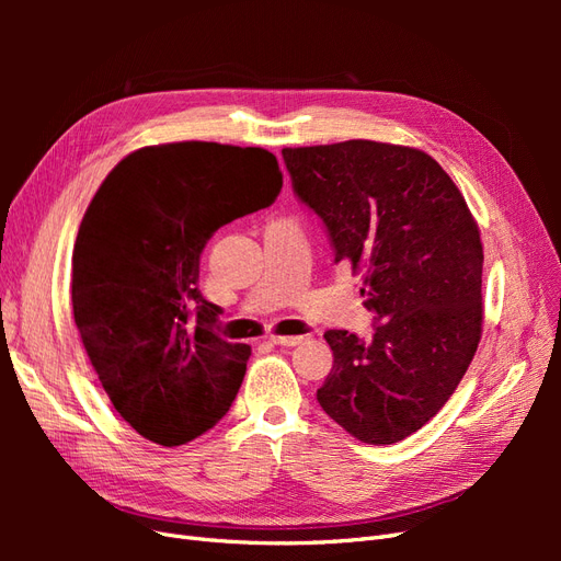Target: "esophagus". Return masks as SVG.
<instances>
[{
  "label": "esophagus",
  "instance_id": "esophagus-1",
  "mask_svg": "<svg viewBox=\"0 0 561 561\" xmlns=\"http://www.w3.org/2000/svg\"><path fill=\"white\" fill-rule=\"evenodd\" d=\"M304 342V336H271V344L276 346H297Z\"/></svg>",
  "mask_w": 561,
  "mask_h": 561
}]
</instances>
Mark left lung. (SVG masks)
Wrapping results in <instances>:
<instances>
[{
  "label": "left lung",
  "instance_id": "obj_1",
  "mask_svg": "<svg viewBox=\"0 0 561 561\" xmlns=\"http://www.w3.org/2000/svg\"><path fill=\"white\" fill-rule=\"evenodd\" d=\"M295 194L322 219L334 262L363 274L371 342L328 330L330 419L367 445L428 423L461 383L482 336L478 222L426 151L375 140L285 147Z\"/></svg>",
  "mask_w": 561,
  "mask_h": 561
}]
</instances>
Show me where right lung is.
I'll list each match as a JSON object with an SVG mask.
<instances>
[{"instance_id": "right-lung-1", "label": "right lung", "mask_w": 561, "mask_h": 561, "mask_svg": "<svg viewBox=\"0 0 561 561\" xmlns=\"http://www.w3.org/2000/svg\"><path fill=\"white\" fill-rule=\"evenodd\" d=\"M283 173L262 147L168 142L135 149L100 184L72 252V311L114 410L149 443L210 431L239 393L248 344L213 332L198 290L210 236L276 201Z\"/></svg>"}]
</instances>
